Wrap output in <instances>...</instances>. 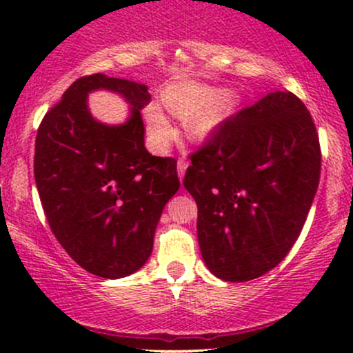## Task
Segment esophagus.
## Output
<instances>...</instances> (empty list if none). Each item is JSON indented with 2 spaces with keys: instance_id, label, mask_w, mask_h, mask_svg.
<instances>
[{
  "instance_id": "34e87169",
  "label": "esophagus",
  "mask_w": 353,
  "mask_h": 353,
  "mask_svg": "<svg viewBox=\"0 0 353 353\" xmlns=\"http://www.w3.org/2000/svg\"><path fill=\"white\" fill-rule=\"evenodd\" d=\"M186 169H188V160L179 159V162H177V174H179V179H183L184 174H186Z\"/></svg>"
}]
</instances>
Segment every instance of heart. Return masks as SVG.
Wrapping results in <instances>:
<instances>
[{
	"label": "heart",
	"mask_w": 353,
	"mask_h": 353,
	"mask_svg": "<svg viewBox=\"0 0 353 353\" xmlns=\"http://www.w3.org/2000/svg\"><path fill=\"white\" fill-rule=\"evenodd\" d=\"M163 104L176 116L186 119L188 131L196 138L208 137L227 116L229 105L223 101L222 92L194 83L174 85L163 94ZM148 134L155 148H163L174 137L172 126L163 112L155 105L145 110Z\"/></svg>",
	"instance_id": "b5f03b06"
}]
</instances>
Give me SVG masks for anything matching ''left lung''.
<instances>
[{
    "instance_id": "left-lung-1",
    "label": "left lung",
    "mask_w": 353,
    "mask_h": 353,
    "mask_svg": "<svg viewBox=\"0 0 353 353\" xmlns=\"http://www.w3.org/2000/svg\"><path fill=\"white\" fill-rule=\"evenodd\" d=\"M319 174L314 121L292 92H273L222 121L191 154L183 181L198 205L210 272L248 282L275 268L304 227Z\"/></svg>"
}]
</instances>
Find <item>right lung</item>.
Listing matches in <instances>:
<instances>
[{"instance_id": "1", "label": "right lung", "mask_w": 353, "mask_h": 353, "mask_svg": "<svg viewBox=\"0 0 353 353\" xmlns=\"http://www.w3.org/2000/svg\"><path fill=\"white\" fill-rule=\"evenodd\" d=\"M105 88L132 105L124 125L91 117L86 95ZM148 87L102 73L78 78L42 119L34 177L52 234L83 270L123 279L150 258L162 210L179 190L177 160L145 148Z\"/></svg>"}]
</instances>
